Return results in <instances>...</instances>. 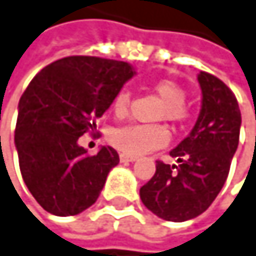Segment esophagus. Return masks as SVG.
I'll return each mask as SVG.
<instances>
[{
  "instance_id": "esophagus-1",
  "label": "esophagus",
  "mask_w": 256,
  "mask_h": 256,
  "mask_svg": "<svg viewBox=\"0 0 256 256\" xmlns=\"http://www.w3.org/2000/svg\"><path fill=\"white\" fill-rule=\"evenodd\" d=\"M120 160H121V162H134V160H136V156L127 154V153H121V154H120Z\"/></svg>"
}]
</instances>
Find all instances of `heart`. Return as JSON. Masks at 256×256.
Returning <instances> with one entry per match:
<instances>
[{
	"instance_id": "heart-1",
	"label": "heart",
	"mask_w": 256,
	"mask_h": 256,
	"mask_svg": "<svg viewBox=\"0 0 256 256\" xmlns=\"http://www.w3.org/2000/svg\"><path fill=\"white\" fill-rule=\"evenodd\" d=\"M156 94L164 100L156 118L180 124L188 118V109L185 106L186 92L172 80H159L153 84ZM130 92L121 89L115 96L112 109L116 116H124L129 112ZM170 140L168 130L162 124H127L114 129L109 135V142L122 153L140 156L154 148L164 147Z\"/></svg>"
}]
</instances>
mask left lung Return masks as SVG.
I'll return each instance as SVG.
<instances>
[{"mask_svg":"<svg viewBox=\"0 0 256 256\" xmlns=\"http://www.w3.org/2000/svg\"><path fill=\"white\" fill-rule=\"evenodd\" d=\"M202 110L191 134L170 152L179 166L156 160V173L140 190L158 217L185 222L210 208L229 174L238 147L242 112L232 90L216 76L200 72Z\"/></svg>","mask_w":256,"mask_h":256,"instance_id":"1","label":"left lung"}]
</instances>
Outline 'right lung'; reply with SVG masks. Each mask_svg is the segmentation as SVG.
<instances>
[{"instance_id": "right-lung-1", "label": "right lung", "mask_w": 256, "mask_h": 256, "mask_svg": "<svg viewBox=\"0 0 256 256\" xmlns=\"http://www.w3.org/2000/svg\"><path fill=\"white\" fill-rule=\"evenodd\" d=\"M134 74L126 62L70 56L40 70L24 90L14 146L28 191L50 214L76 216L97 202L120 156L109 146L89 154L77 141L94 132Z\"/></svg>"}]
</instances>
